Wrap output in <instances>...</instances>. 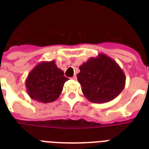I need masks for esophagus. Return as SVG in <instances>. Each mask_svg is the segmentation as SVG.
Segmentation results:
<instances>
[{
    "label": "esophagus",
    "mask_w": 149,
    "mask_h": 149,
    "mask_svg": "<svg viewBox=\"0 0 149 149\" xmlns=\"http://www.w3.org/2000/svg\"><path fill=\"white\" fill-rule=\"evenodd\" d=\"M72 79H73V80H77V76H73V77H72Z\"/></svg>",
    "instance_id": "obj_1"
}]
</instances>
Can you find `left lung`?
<instances>
[{
    "mask_svg": "<svg viewBox=\"0 0 149 149\" xmlns=\"http://www.w3.org/2000/svg\"><path fill=\"white\" fill-rule=\"evenodd\" d=\"M77 79L90 101L102 104L118 97L125 86V72L115 60L105 54L91 57L79 66Z\"/></svg>",
    "mask_w": 149,
    "mask_h": 149,
    "instance_id": "left-lung-1",
    "label": "left lung"
}]
</instances>
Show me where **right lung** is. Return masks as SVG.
Listing matches in <instances>:
<instances>
[{"label": "right lung", "instance_id": "right-lung-1", "mask_svg": "<svg viewBox=\"0 0 149 149\" xmlns=\"http://www.w3.org/2000/svg\"><path fill=\"white\" fill-rule=\"evenodd\" d=\"M67 80L55 61L40 62L28 75L25 86L31 99L47 104L58 99Z\"/></svg>", "mask_w": 149, "mask_h": 149}]
</instances>
